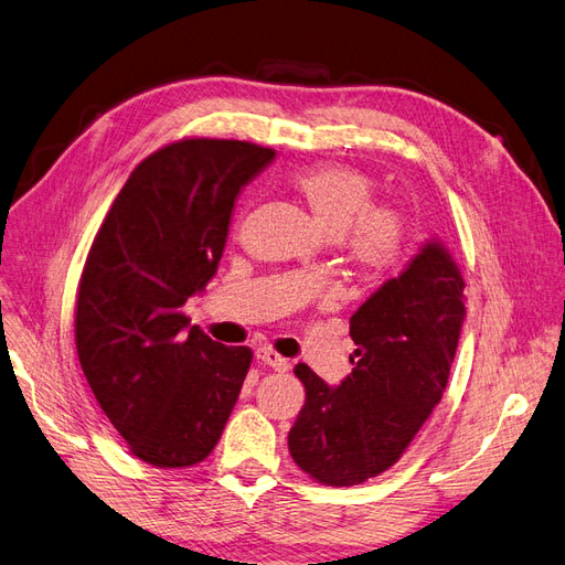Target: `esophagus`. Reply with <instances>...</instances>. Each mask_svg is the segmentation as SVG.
Here are the masks:
<instances>
[{"label":"esophagus","instance_id":"34e87169","mask_svg":"<svg viewBox=\"0 0 565 565\" xmlns=\"http://www.w3.org/2000/svg\"><path fill=\"white\" fill-rule=\"evenodd\" d=\"M256 356H258V361L263 363V366H269V369H275V371H288V359L279 356L275 350L260 348V350L256 352Z\"/></svg>","mask_w":565,"mask_h":565}]
</instances>
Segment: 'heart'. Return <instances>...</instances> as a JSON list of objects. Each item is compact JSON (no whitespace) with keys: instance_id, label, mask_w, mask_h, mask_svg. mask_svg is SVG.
<instances>
[{"instance_id":"heart-1","label":"heart","mask_w":565,"mask_h":565,"mask_svg":"<svg viewBox=\"0 0 565 565\" xmlns=\"http://www.w3.org/2000/svg\"><path fill=\"white\" fill-rule=\"evenodd\" d=\"M290 188L307 204L317 225L340 239L363 277H382L404 248V223L396 211L373 204V180L342 163L307 167L290 175Z\"/></svg>"}]
</instances>
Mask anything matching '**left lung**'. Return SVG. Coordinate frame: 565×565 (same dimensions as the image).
Masks as SVG:
<instances>
[{
	"label": "left lung",
	"mask_w": 565,
	"mask_h": 565,
	"mask_svg": "<svg viewBox=\"0 0 565 565\" xmlns=\"http://www.w3.org/2000/svg\"><path fill=\"white\" fill-rule=\"evenodd\" d=\"M462 290L460 265L431 236L352 315L354 369L340 385L298 363L307 398L288 450L302 471L326 486H356L402 458L448 385L467 315Z\"/></svg>",
	"instance_id": "1"
}]
</instances>
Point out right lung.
<instances>
[{
  "instance_id": "add662e5",
  "label": "right lung",
  "mask_w": 565,
  "mask_h": 565,
  "mask_svg": "<svg viewBox=\"0 0 565 565\" xmlns=\"http://www.w3.org/2000/svg\"><path fill=\"white\" fill-rule=\"evenodd\" d=\"M275 150L192 138L140 161L96 234L77 296V354L131 452L192 467L221 439L250 366L183 315L223 258L234 204Z\"/></svg>"
}]
</instances>
